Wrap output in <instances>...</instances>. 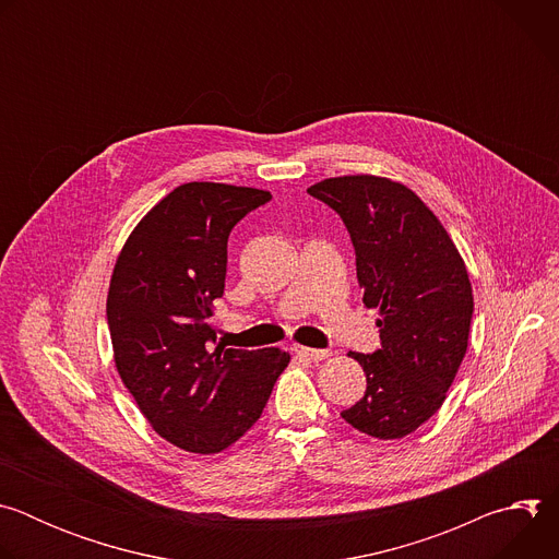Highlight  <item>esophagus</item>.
I'll return each instance as SVG.
<instances>
[{
    "label": "esophagus",
    "instance_id": "obj_1",
    "mask_svg": "<svg viewBox=\"0 0 559 559\" xmlns=\"http://www.w3.org/2000/svg\"><path fill=\"white\" fill-rule=\"evenodd\" d=\"M294 352L300 356V358H307L311 362H318V360H325L332 352L330 349H313V347H302V345H296Z\"/></svg>",
    "mask_w": 559,
    "mask_h": 559
}]
</instances>
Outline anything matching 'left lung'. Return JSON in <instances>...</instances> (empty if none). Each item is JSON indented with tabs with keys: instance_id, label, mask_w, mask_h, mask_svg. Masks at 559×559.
Returning a JSON list of instances; mask_svg holds the SVG:
<instances>
[{
	"instance_id": "8db88e82",
	"label": "left lung",
	"mask_w": 559,
	"mask_h": 559,
	"mask_svg": "<svg viewBox=\"0 0 559 559\" xmlns=\"http://www.w3.org/2000/svg\"><path fill=\"white\" fill-rule=\"evenodd\" d=\"M307 192L341 214L362 302L380 313L382 347L347 354L360 362L367 391L341 416L371 438H405L442 407L466 354L473 316L466 265L438 216L403 183L349 175Z\"/></svg>"
}]
</instances>
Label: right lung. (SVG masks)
<instances>
[{"mask_svg":"<svg viewBox=\"0 0 559 559\" xmlns=\"http://www.w3.org/2000/svg\"><path fill=\"white\" fill-rule=\"evenodd\" d=\"M267 190L192 181L158 201L123 243L106 300L115 367L150 427L190 453H218L263 414L289 354L216 343L227 236Z\"/></svg>","mask_w":559,"mask_h":559,"instance_id":"add662e5","label":"right lung"}]
</instances>
